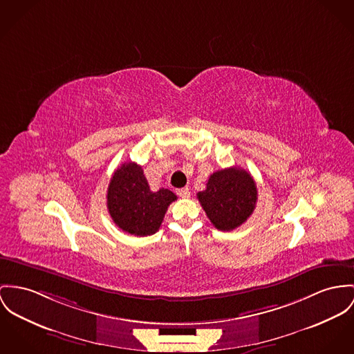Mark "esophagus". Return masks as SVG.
Returning <instances> with one entry per match:
<instances>
[{"label":"esophagus","mask_w":354,"mask_h":354,"mask_svg":"<svg viewBox=\"0 0 354 354\" xmlns=\"http://www.w3.org/2000/svg\"><path fill=\"white\" fill-rule=\"evenodd\" d=\"M176 194L180 196V198H189L190 196V190L187 187H183V189H178Z\"/></svg>","instance_id":"34e87169"}]
</instances>
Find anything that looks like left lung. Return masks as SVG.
Instances as JSON below:
<instances>
[{
    "mask_svg": "<svg viewBox=\"0 0 354 354\" xmlns=\"http://www.w3.org/2000/svg\"><path fill=\"white\" fill-rule=\"evenodd\" d=\"M196 198L218 230L230 232L252 216L257 187L249 172L232 167L210 175L206 190L199 191Z\"/></svg>",
    "mask_w": 354,
    "mask_h": 354,
    "instance_id": "left-lung-1",
    "label": "left lung"
}]
</instances>
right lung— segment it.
Returning a JSON list of instances; mask_svg holds the SVG:
<instances>
[{"mask_svg": "<svg viewBox=\"0 0 354 354\" xmlns=\"http://www.w3.org/2000/svg\"><path fill=\"white\" fill-rule=\"evenodd\" d=\"M108 210L113 222L137 237L155 234L176 195L168 189L151 191L138 164H121L110 179Z\"/></svg>", "mask_w": 354, "mask_h": 354, "instance_id": "add662e5", "label": "right lung"}]
</instances>
